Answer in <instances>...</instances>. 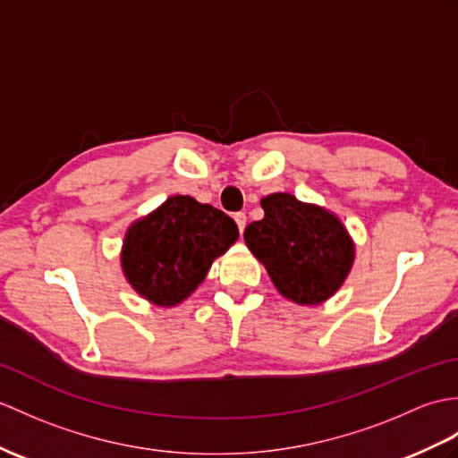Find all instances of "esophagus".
Instances as JSON below:
<instances>
[{
  "mask_svg": "<svg viewBox=\"0 0 458 458\" xmlns=\"http://www.w3.org/2000/svg\"><path fill=\"white\" fill-rule=\"evenodd\" d=\"M233 220H236L238 230H240V233H242V232H243V228H246V222H248L246 215H243V212H236V215H233Z\"/></svg>",
  "mask_w": 458,
  "mask_h": 458,
  "instance_id": "esophagus-1",
  "label": "esophagus"
}]
</instances>
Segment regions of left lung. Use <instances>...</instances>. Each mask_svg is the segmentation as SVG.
<instances>
[{
  "mask_svg": "<svg viewBox=\"0 0 458 458\" xmlns=\"http://www.w3.org/2000/svg\"><path fill=\"white\" fill-rule=\"evenodd\" d=\"M265 216L243 232L248 248L286 299L318 304L329 299L353 263V242L342 222L289 193L261 199Z\"/></svg>",
  "mask_w": 458,
  "mask_h": 458,
  "instance_id": "left-lung-1",
  "label": "left lung"
}]
</instances>
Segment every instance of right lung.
<instances>
[{"label":"right lung","mask_w":458,"mask_h":458,"mask_svg":"<svg viewBox=\"0 0 458 458\" xmlns=\"http://www.w3.org/2000/svg\"><path fill=\"white\" fill-rule=\"evenodd\" d=\"M236 238V222L225 212L177 195L126 233L123 269L148 301L174 306L197 289L212 259Z\"/></svg>","instance_id":"obj_1"}]
</instances>
